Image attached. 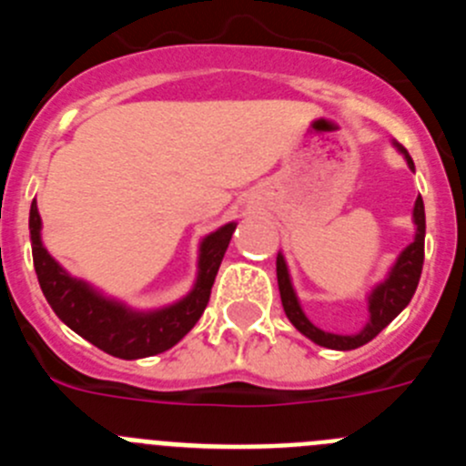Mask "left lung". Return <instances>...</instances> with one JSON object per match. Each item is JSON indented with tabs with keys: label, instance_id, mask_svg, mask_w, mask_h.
I'll return each mask as SVG.
<instances>
[{
	"label": "left lung",
	"instance_id": "left-lung-1",
	"mask_svg": "<svg viewBox=\"0 0 466 466\" xmlns=\"http://www.w3.org/2000/svg\"><path fill=\"white\" fill-rule=\"evenodd\" d=\"M397 149L401 151L406 163H409L410 170H415L413 158L409 156V151L403 149L401 144H397ZM413 221H415V240L410 242L399 258L394 261L392 270L378 284L376 289L369 296V322L361 329L360 333H352V336H340V333H329L317 329L315 324L306 317V312L300 310V303L294 294V287H291L289 270H287V263H284L282 254H278V287H279V299H282V306L289 322L299 329L303 336L312 340V343L322 345L329 350H355L366 345L369 340H373L387 324L392 322L394 317L409 306L410 299H413L415 289H418L420 275H422V263H425V203L422 198L418 196L413 208Z\"/></svg>",
	"mask_w": 466,
	"mask_h": 466
}]
</instances>
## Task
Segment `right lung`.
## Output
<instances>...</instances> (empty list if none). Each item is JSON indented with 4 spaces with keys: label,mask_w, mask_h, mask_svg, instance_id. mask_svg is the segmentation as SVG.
Listing matches in <instances>:
<instances>
[{
    "label": "right lung",
    "mask_w": 466,
    "mask_h": 466,
    "mask_svg": "<svg viewBox=\"0 0 466 466\" xmlns=\"http://www.w3.org/2000/svg\"><path fill=\"white\" fill-rule=\"evenodd\" d=\"M233 230L236 224H226L203 238L196 284L182 300L154 312H135L60 268V263L41 245V217L35 200L30 208L32 258L48 306L81 339L118 360H142L166 352L196 327L208 308L214 278Z\"/></svg>",
    "instance_id": "right-lung-1"
}]
</instances>
